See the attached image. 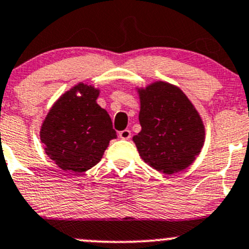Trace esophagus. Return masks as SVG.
I'll return each instance as SVG.
<instances>
[{
    "mask_svg": "<svg viewBox=\"0 0 249 249\" xmlns=\"http://www.w3.org/2000/svg\"><path fill=\"white\" fill-rule=\"evenodd\" d=\"M119 137L122 140H129L131 137V131L130 130H123V131L119 132Z\"/></svg>",
    "mask_w": 249,
    "mask_h": 249,
    "instance_id": "obj_1",
    "label": "esophagus"
}]
</instances>
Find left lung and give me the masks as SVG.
Returning <instances> with one entry per match:
<instances>
[{
    "instance_id": "8db88e82",
    "label": "left lung",
    "mask_w": 249,
    "mask_h": 249,
    "mask_svg": "<svg viewBox=\"0 0 249 249\" xmlns=\"http://www.w3.org/2000/svg\"><path fill=\"white\" fill-rule=\"evenodd\" d=\"M142 130L132 137L143 161L173 175L194 162L205 143L199 112L176 85L162 80L137 88Z\"/></svg>"
}]
</instances>
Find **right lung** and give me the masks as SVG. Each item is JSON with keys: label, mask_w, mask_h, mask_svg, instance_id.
Returning a JSON list of instances; mask_svg holds the SVG:
<instances>
[{"label": "right lung", "mask_w": 249, "mask_h": 249, "mask_svg": "<svg viewBox=\"0 0 249 249\" xmlns=\"http://www.w3.org/2000/svg\"><path fill=\"white\" fill-rule=\"evenodd\" d=\"M100 89L78 83L48 112L39 131L44 152L64 171L79 175L102 159L117 139L106 109L97 105Z\"/></svg>", "instance_id": "right-lung-1"}]
</instances>
